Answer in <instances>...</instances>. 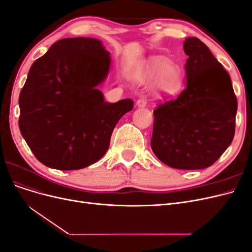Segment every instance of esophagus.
Returning <instances> with one entry per match:
<instances>
[{"instance_id": "esophagus-1", "label": "esophagus", "mask_w": 252, "mask_h": 252, "mask_svg": "<svg viewBox=\"0 0 252 252\" xmlns=\"http://www.w3.org/2000/svg\"><path fill=\"white\" fill-rule=\"evenodd\" d=\"M146 105H147V100L144 96L140 97L139 100L136 101V106H138V107H145Z\"/></svg>"}]
</instances>
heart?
<instances>
[{
  "mask_svg": "<svg viewBox=\"0 0 252 252\" xmlns=\"http://www.w3.org/2000/svg\"><path fill=\"white\" fill-rule=\"evenodd\" d=\"M134 78L142 83L155 79L154 90L158 96H173L180 93L183 86L182 69L163 57H151L145 61L136 69Z\"/></svg>",
  "mask_w": 252,
  "mask_h": 252,
  "instance_id": "b5f03b06",
  "label": "heart"
}]
</instances>
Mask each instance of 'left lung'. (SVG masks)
Listing matches in <instances>:
<instances>
[{
	"instance_id": "8db88e82",
	"label": "left lung",
	"mask_w": 252,
	"mask_h": 252,
	"mask_svg": "<svg viewBox=\"0 0 252 252\" xmlns=\"http://www.w3.org/2000/svg\"><path fill=\"white\" fill-rule=\"evenodd\" d=\"M184 51L186 88L154 111L150 144L167 166L203 169L231 144L238 102L229 74L201 40L187 37Z\"/></svg>"
}]
</instances>
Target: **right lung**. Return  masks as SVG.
Segmentation results:
<instances>
[{"mask_svg":"<svg viewBox=\"0 0 252 252\" xmlns=\"http://www.w3.org/2000/svg\"><path fill=\"white\" fill-rule=\"evenodd\" d=\"M111 59L100 40L68 37L34 61L22 88L20 131L35 158L53 169L77 170L107 151L119 120L133 101L108 103L97 86Z\"/></svg>","mask_w":252,"mask_h":252,"instance_id":"1","label":"right lung"}]
</instances>
